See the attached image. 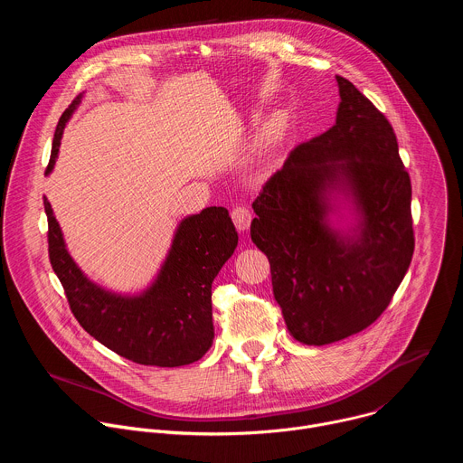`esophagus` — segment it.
Listing matches in <instances>:
<instances>
[{"mask_svg": "<svg viewBox=\"0 0 463 463\" xmlns=\"http://www.w3.org/2000/svg\"><path fill=\"white\" fill-rule=\"evenodd\" d=\"M231 218H232V222H234L238 231H245L250 225V211L245 205H236L231 211Z\"/></svg>", "mask_w": 463, "mask_h": 463, "instance_id": "esophagus-1", "label": "esophagus"}]
</instances>
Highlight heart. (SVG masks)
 <instances>
[{
	"label": "heart",
	"instance_id": "heart-1",
	"mask_svg": "<svg viewBox=\"0 0 463 463\" xmlns=\"http://www.w3.org/2000/svg\"><path fill=\"white\" fill-rule=\"evenodd\" d=\"M275 131H277V129H275Z\"/></svg>",
	"mask_w": 463,
	"mask_h": 463
}]
</instances>
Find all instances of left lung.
Returning a JSON list of instances; mask_svg holds the SVG:
<instances>
[{
    "mask_svg": "<svg viewBox=\"0 0 463 463\" xmlns=\"http://www.w3.org/2000/svg\"><path fill=\"white\" fill-rule=\"evenodd\" d=\"M337 84L335 124L295 146L252 203L250 240L269 258L289 334L313 346L375 322L414 254L412 186L393 128L350 80ZM335 189L362 213L352 237L326 223Z\"/></svg>",
    "mask_w": 463,
    "mask_h": 463,
    "instance_id": "1",
    "label": "left lung"
}]
</instances>
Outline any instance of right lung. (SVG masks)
<instances>
[{
    "mask_svg": "<svg viewBox=\"0 0 463 463\" xmlns=\"http://www.w3.org/2000/svg\"><path fill=\"white\" fill-rule=\"evenodd\" d=\"M79 95L56 124L47 174L54 166L65 122ZM47 214L49 261L65 298L86 332L120 357L146 366H183L213 346V282L238 245V232L223 207L184 218L157 280L139 297H122L84 277L65 249L51 203Z\"/></svg>",
    "mask_w": 463,
    "mask_h": 463,
    "instance_id": "add662e5",
    "label": "right lung"
}]
</instances>
